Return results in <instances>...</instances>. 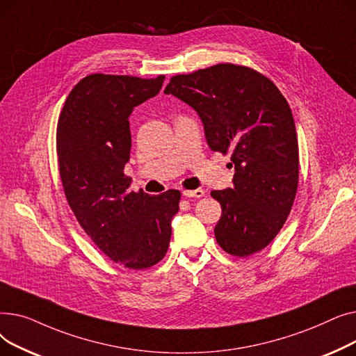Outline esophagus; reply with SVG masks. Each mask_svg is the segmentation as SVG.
<instances>
[{
	"label": "esophagus",
	"mask_w": 356,
	"mask_h": 356,
	"mask_svg": "<svg viewBox=\"0 0 356 356\" xmlns=\"http://www.w3.org/2000/svg\"><path fill=\"white\" fill-rule=\"evenodd\" d=\"M183 196L186 197H203L204 196V192L202 189H196V191H183Z\"/></svg>",
	"instance_id": "obj_1"
}]
</instances>
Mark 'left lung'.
Listing matches in <instances>:
<instances>
[{
  "label": "left lung",
  "instance_id": "1",
  "mask_svg": "<svg viewBox=\"0 0 356 356\" xmlns=\"http://www.w3.org/2000/svg\"><path fill=\"white\" fill-rule=\"evenodd\" d=\"M191 105L208 145L231 154L234 188L211 192L222 207L219 247L235 257L266 248L283 228L298 184V145L291 109L259 72L219 63L176 74L164 89Z\"/></svg>",
  "mask_w": 356,
  "mask_h": 356
}]
</instances>
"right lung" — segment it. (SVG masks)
Here are the masks:
<instances>
[{"label":"right lung","mask_w":356,"mask_h":356,"mask_svg":"<svg viewBox=\"0 0 356 356\" xmlns=\"http://www.w3.org/2000/svg\"><path fill=\"white\" fill-rule=\"evenodd\" d=\"M164 76L93 73L74 86L56 133L59 172L70 209L95 245L115 263L143 270L167 252L179 191L131 192L129 115L156 97Z\"/></svg>","instance_id":"right-lung-1"}]
</instances>
